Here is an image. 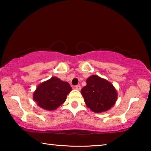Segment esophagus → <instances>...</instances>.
<instances>
[{"mask_svg":"<svg viewBox=\"0 0 151 151\" xmlns=\"http://www.w3.org/2000/svg\"><path fill=\"white\" fill-rule=\"evenodd\" d=\"M75 88L77 89L78 91H80L81 89V86L80 85H76V86H75Z\"/></svg>","mask_w":151,"mask_h":151,"instance_id":"34e87169","label":"esophagus"}]
</instances>
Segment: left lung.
I'll return each mask as SVG.
<instances>
[{
    "mask_svg": "<svg viewBox=\"0 0 151 151\" xmlns=\"http://www.w3.org/2000/svg\"><path fill=\"white\" fill-rule=\"evenodd\" d=\"M81 94L88 108L96 113L109 111L115 104L117 92L112 84L97 75L86 79Z\"/></svg>",
    "mask_w": 151,
    "mask_h": 151,
    "instance_id": "8db88e82",
    "label": "left lung"
}]
</instances>
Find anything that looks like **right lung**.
Wrapping results in <instances>:
<instances>
[{
    "label": "right lung",
    "instance_id": "obj_1",
    "mask_svg": "<svg viewBox=\"0 0 151 151\" xmlns=\"http://www.w3.org/2000/svg\"><path fill=\"white\" fill-rule=\"evenodd\" d=\"M71 91L69 83L53 76L37 86L33 94V100L42 109L53 111L65 103Z\"/></svg>",
    "mask_w": 151,
    "mask_h": 151
}]
</instances>
